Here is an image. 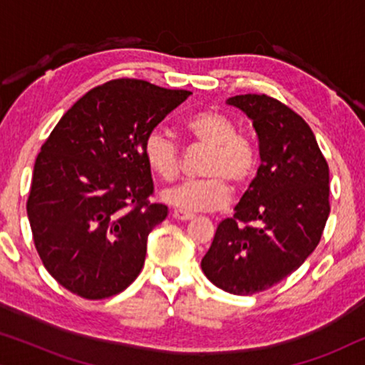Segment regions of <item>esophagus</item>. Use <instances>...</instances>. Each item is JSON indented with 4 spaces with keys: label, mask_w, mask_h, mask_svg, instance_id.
<instances>
[{
    "label": "esophagus",
    "mask_w": 365,
    "mask_h": 365,
    "mask_svg": "<svg viewBox=\"0 0 365 365\" xmlns=\"http://www.w3.org/2000/svg\"><path fill=\"white\" fill-rule=\"evenodd\" d=\"M173 217L178 219V221H189V219L194 217V214L187 212V211H182V209H174Z\"/></svg>",
    "instance_id": "34e87169"
}]
</instances>
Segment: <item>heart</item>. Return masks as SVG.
Returning a JSON list of instances; mask_svg holds the SVG:
<instances>
[{"instance_id": "b5f03b06", "label": "heart", "mask_w": 365, "mask_h": 365, "mask_svg": "<svg viewBox=\"0 0 365 365\" xmlns=\"http://www.w3.org/2000/svg\"><path fill=\"white\" fill-rule=\"evenodd\" d=\"M184 133L197 148L206 149L199 173L204 178L191 179L163 192V199L186 211H219L229 202V186L242 191L256 176L259 153L247 134L237 133L231 116L216 109H206L184 121ZM148 166L163 181L178 179L182 154L176 143L159 129H153L143 141Z\"/></svg>"}]
</instances>
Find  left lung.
I'll return each mask as SVG.
<instances>
[{"label":"left lung","mask_w":365,"mask_h":365,"mask_svg":"<svg viewBox=\"0 0 365 365\" xmlns=\"http://www.w3.org/2000/svg\"><path fill=\"white\" fill-rule=\"evenodd\" d=\"M257 133L261 166L232 217L219 222L201 267L214 286L252 296L299 269L321 241L329 204V166L309 124L267 94H239Z\"/></svg>","instance_id":"8db88e82"}]
</instances>
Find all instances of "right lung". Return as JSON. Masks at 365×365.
Returning <instances> with one entry per match:
<instances>
[{"instance_id":"obj_1","label":"right lung","mask_w":365,"mask_h":365,"mask_svg":"<svg viewBox=\"0 0 365 365\" xmlns=\"http://www.w3.org/2000/svg\"><path fill=\"white\" fill-rule=\"evenodd\" d=\"M189 94L113 79L79 98L44 141L26 211L43 266L68 291L98 301L139 276L149 232L168 216L151 201L143 141Z\"/></svg>"}]
</instances>
